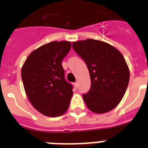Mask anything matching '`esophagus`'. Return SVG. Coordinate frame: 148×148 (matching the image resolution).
Here are the masks:
<instances>
[{"label":"esophagus","mask_w":148,"mask_h":148,"mask_svg":"<svg viewBox=\"0 0 148 148\" xmlns=\"http://www.w3.org/2000/svg\"><path fill=\"white\" fill-rule=\"evenodd\" d=\"M74 86H75V88H78V82H75V83H74Z\"/></svg>","instance_id":"obj_1"}]
</instances>
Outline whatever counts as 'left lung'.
Returning a JSON list of instances; mask_svg holds the SVG:
<instances>
[{"label":"left lung","mask_w":148,"mask_h":148,"mask_svg":"<svg viewBox=\"0 0 148 148\" xmlns=\"http://www.w3.org/2000/svg\"><path fill=\"white\" fill-rule=\"evenodd\" d=\"M73 48L90 73L91 87L82 95L87 108L99 114L109 112L119 104L129 83L125 58L114 47L94 39L73 42Z\"/></svg>","instance_id":"1"}]
</instances>
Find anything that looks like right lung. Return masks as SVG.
<instances>
[{"mask_svg":"<svg viewBox=\"0 0 148 148\" xmlns=\"http://www.w3.org/2000/svg\"><path fill=\"white\" fill-rule=\"evenodd\" d=\"M71 48L69 41H52L30 53L21 69L26 94L34 108L49 117L67 110L73 85L65 80L61 62Z\"/></svg>","mask_w":148,"mask_h":148,"instance_id":"obj_1","label":"right lung"}]
</instances>
